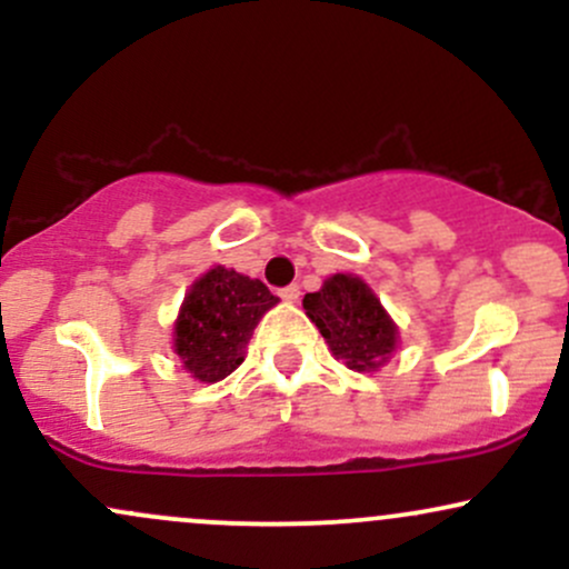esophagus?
I'll list each match as a JSON object with an SVG mask.
<instances>
[{"instance_id": "obj_1", "label": "esophagus", "mask_w": 569, "mask_h": 569, "mask_svg": "<svg viewBox=\"0 0 569 569\" xmlns=\"http://www.w3.org/2000/svg\"><path fill=\"white\" fill-rule=\"evenodd\" d=\"M278 297L283 299V302L293 305V302H297V299H299V286H286V289L278 291Z\"/></svg>"}]
</instances>
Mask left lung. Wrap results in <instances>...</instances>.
Returning a JSON list of instances; mask_svg holds the SVG:
<instances>
[{
	"mask_svg": "<svg viewBox=\"0 0 569 569\" xmlns=\"http://www.w3.org/2000/svg\"><path fill=\"white\" fill-rule=\"evenodd\" d=\"M302 307L321 331L331 356L358 375L380 371L401 342L398 326L380 297L352 272L326 278L321 289L305 293Z\"/></svg>",
	"mask_w": 569,
	"mask_h": 569,
	"instance_id": "left-lung-1",
	"label": "left lung"
}]
</instances>
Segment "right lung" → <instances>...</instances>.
I'll use <instances>...</instances> for the list:
<instances>
[{
  "label": "right lung",
  "instance_id": "obj_1",
  "mask_svg": "<svg viewBox=\"0 0 569 569\" xmlns=\"http://www.w3.org/2000/svg\"><path fill=\"white\" fill-rule=\"evenodd\" d=\"M280 302L257 278L213 264L189 286L173 323V352L198 382L213 385L243 363L264 312Z\"/></svg>",
  "mask_w": 569,
  "mask_h": 569
}]
</instances>
